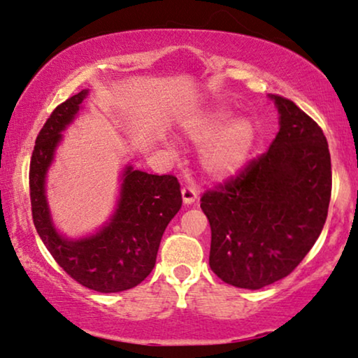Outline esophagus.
<instances>
[{
    "label": "esophagus",
    "mask_w": 358,
    "mask_h": 358,
    "mask_svg": "<svg viewBox=\"0 0 358 358\" xmlns=\"http://www.w3.org/2000/svg\"><path fill=\"white\" fill-rule=\"evenodd\" d=\"M180 194H182L184 203H187V206L197 201V190L196 187H192V185H184L182 190H180Z\"/></svg>",
    "instance_id": "34e87169"
}]
</instances>
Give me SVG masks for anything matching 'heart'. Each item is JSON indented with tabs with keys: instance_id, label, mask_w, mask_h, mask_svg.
<instances>
[{
	"instance_id": "1",
	"label": "heart",
	"mask_w": 358,
	"mask_h": 358,
	"mask_svg": "<svg viewBox=\"0 0 358 358\" xmlns=\"http://www.w3.org/2000/svg\"><path fill=\"white\" fill-rule=\"evenodd\" d=\"M194 145L206 146L202 164L208 174L227 178L235 174L248 161L255 145V127L248 120L234 122L231 111H215L185 128Z\"/></svg>"
}]
</instances>
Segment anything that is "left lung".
I'll use <instances>...</instances> for the list:
<instances>
[{
    "instance_id": "8db88e82",
    "label": "left lung",
    "mask_w": 358,
    "mask_h": 358,
    "mask_svg": "<svg viewBox=\"0 0 358 358\" xmlns=\"http://www.w3.org/2000/svg\"><path fill=\"white\" fill-rule=\"evenodd\" d=\"M271 99L280 131L270 150L201 197L212 271L243 289L291 275L321 235L331 202V152L321 127L294 101Z\"/></svg>"
}]
</instances>
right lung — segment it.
I'll return each instance as SVG.
<instances>
[{
	"label": "right lung",
	"mask_w": 358,
	"mask_h": 358,
	"mask_svg": "<svg viewBox=\"0 0 358 358\" xmlns=\"http://www.w3.org/2000/svg\"><path fill=\"white\" fill-rule=\"evenodd\" d=\"M85 95L82 90L55 106L37 134L29 166L32 220L45 248L73 281L99 292H120L138 286L152 271L162 234L182 206V196L176 176L128 168L108 225L82 240H67L55 231L44 196L45 171L60 131L76 117Z\"/></svg>",
	"instance_id": "add662e5"
}]
</instances>
